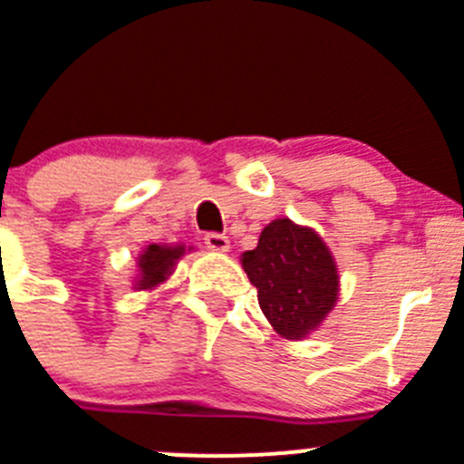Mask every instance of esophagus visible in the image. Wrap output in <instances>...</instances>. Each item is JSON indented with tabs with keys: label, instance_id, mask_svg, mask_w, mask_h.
Wrapping results in <instances>:
<instances>
[{
	"label": "esophagus",
	"instance_id": "1",
	"mask_svg": "<svg viewBox=\"0 0 464 464\" xmlns=\"http://www.w3.org/2000/svg\"><path fill=\"white\" fill-rule=\"evenodd\" d=\"M204 240L206 246H208L210 251H215V254H227V251L231 249V242H228V237L222 236V233H208Z\"/></svg>",
	"mask_w": 464,
	"mask_h": 464
}]
</instances>
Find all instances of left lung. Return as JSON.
Masks as SVG:
<instances>
[{
	"label": "left lung",
	"instance_id": "8db88e82",
	"mask_svg": "<svg viewBox=\"0 0 464 464\" xmlns=\"http://www.w3.org/2000/svg\"><path fill=\"white\" fill-rule=\"evenodd\" d=\"M240 260L258 290L260 310L285 340H305L335 308L337 263L314 228L287 218L272 219L260 233L258 246L245 251Z\"/></svg>",
	"mask_w": 464,
	"mask_h": 464
}]
</instances>
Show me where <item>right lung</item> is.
Returning a JSON list of instances; mask_svg holds the SVG:
<instances>
[{
    "instance_id": "add662e5",
    "label": "right lung",
    "mask_w": 464,
    "mask_h": 464,
    "mask_svg": "<svg viewBox=\"0 0 464 464\" xmlns=\"http://www.w3.org/2000/svg\"><path fill=\"white\" fill-rule=\"evenodd\" d=\"M195 246H186L183 242L179 245H159L151 242L138 254L136 260V276H133V290H156L163 285L177 269V263Z\"/></svg>"
}]
</instances>
